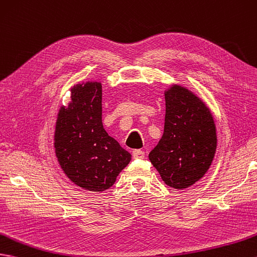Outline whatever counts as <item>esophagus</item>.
I'll list each match as a JSON object with an SVG mask.
<instances>
[{
  "instance_id": "1",
  "label": "esophagus",
  "mask_w": 257,
  "mask_h": 257,
  "mask_svg": "<svg viewBox=\"0 0 257 257\" xmlns=\"http://www.w3.org/2000/svg\"><path fill=\"white\" fill-rule=\"evenodd\" d=\"M146 154L142 150H134L133 151V158L136 160H141V159H145Z\"/></svg>"
}]
</instances>
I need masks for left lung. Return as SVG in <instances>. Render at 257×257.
I'll list each match as a JSON object with an SVG mask.
<instances>
[{
  "instance_id": "1",
  "label": "left lung",
  "mask_w": 257,
  "mask_h": 257,
  "mask_svg": "<svg viewBox=\"0 0 257 257\" xmlns=\"http://www.w3.org/2000/svg\"><path fill=\"white\" fill-rule=\"evenodd\" d=\"M165 103L164 133L149 159L168 186L187 188L211 165L216 126L206 105L186 88L171 87L165 92Z\"/></svg>"
}]
</instances>
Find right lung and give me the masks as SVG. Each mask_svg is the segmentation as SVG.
I'll use <instances>...</instances> for the list:
<instances>
[{
  "mask_svg": "<svg viewBox=\"0 0 257 257\" xmlns=\"http://www.w3.org/2000/svg\"><path fill=\"white\" fill-rule=\"evenodd\" d=\"M68 107L59 110L55 149L71 181L92 192H103L131 160V154L106 133L101 122V84L86 82L71 89Z\"/></svg>",
  "mask_w": 257,
  "mask_h": 257,
  "instance_id": "obj_1",
  "label": "right lung"
}]
</instances>
